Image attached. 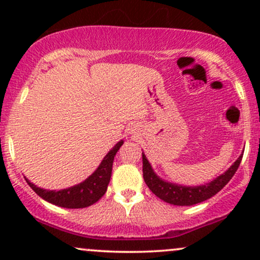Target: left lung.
Listing matches in <instances>:
<instances>
[{
    "label": "left lung",
    "instance_id": "8db88e82",
    "mask_svg": "<svg viewBox=\"0 0 260 260\" xmlns=\"http://www.w3.org/2000/svg\"><path fill=\"white\" fill-rule=\"evenodd\" d=\"M243 154L235 161L234 165L230 168L225 174L211 181L210 183L204 184L199 187H184L177 186L175 183H169V182L162 181L161 178L155 175V172L151 169L150 164L143 154V177H144L145 183L149 187V189L154 193L155 196L159 197L164 202L170 203L174 205H193L197 203H202L207 199L215 196L217 192L222 189L230 180L234 177V175L237 171L240 166L241 160H242Z\"/></svg>",
    "mask_w": 260,
    "mask_h": 260
}]
</instances>
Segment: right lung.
Listing matches in <instances>:
<instances>
[{"instance_id": "add662e5", "label": "right lung", "mask_w": 260, "mask_h": 260, "mask_svg": "<svg viewBox=\"0 0 260 260\" xmlns=\"http://www.w3.org/2000/svg\"><path fill=\"white\" fill-rule=\"evenodd\" d=\"M122 144H123L122 140L118 142L115 145V148L110 150L109 154L104 157L96 171L91 176H89L84 182L77 184V186L61 190H46L37 187L26 178L25 180L39 197H41V198L51 203V204L70 209L90 207L105 194L107 184H109L110 178H111L113 159H115V155L118 151V149L122 147Z\"/></svg>"}]
</instances>
